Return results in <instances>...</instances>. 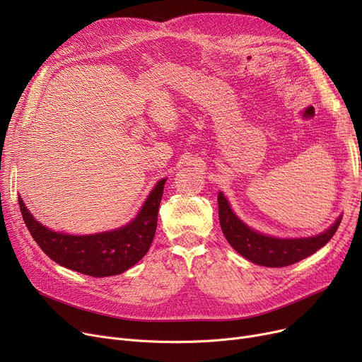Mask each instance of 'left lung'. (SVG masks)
Wrapping results in <instances>:
<instances>
[{"label":"left lung","instance_id":"1","mask_svg":"<svg viewBox=\"0 0 362 362\" xmlns=\"http://www.w3.org/2000/svg\"><path fill=\"white\" fill-rule=\"evenodd\" d=\"M217 201L220 226L227 242L245 259L262 267H286L313 255L333 238L341 221L340 214L329 229L314 236L277 238L261 233L240 220L223 192H218Z\"/></svg>","mask_w":362,"mask_h":362}]
</instances>
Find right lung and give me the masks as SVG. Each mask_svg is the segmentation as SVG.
I'll list each match as a JSON object with an SVG mask.
<instances>
[{"label":"right lung","instance_id":"right-lung-1","mask_svg":"<svg viewBox=\"0 0 362 362\" xmlns=\"http://www.w3.org/2000/svg\"><path fill=\"white\" fill-rule=\"evenodd\" d=\"M165 182L163 177L152 187L135 218L117 229L92 235L51 230L32 216L21 197L18 205L33 240L52 261L90 277L117 276L139 262L154 240Z\"/></svg>","mask_w":362,"mask_h":362}]
</instances>
